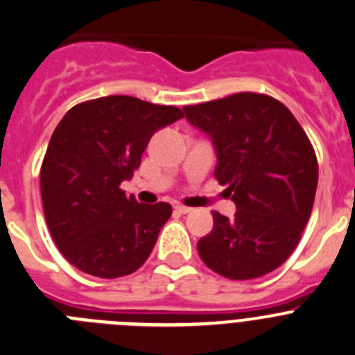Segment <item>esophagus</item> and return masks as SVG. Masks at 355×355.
Wrapping results in <instances>:
<instances>
[{
  "label": "esophagus",
  "instance_id": "obj_1",
  "mask_svg": "<svg viewBox=\"0 0 355 355\" xmlns=\"http://www.w3.org/2000/svg\"><path fill=\"white\" fill-rule=\"evenodd\" d=\"M174 209L178 213H181V215H187V213L192 211V208H188V206H183V205H175Z\"/></svg>",
  "mask_w": 355,
  "mask_h": 355
}]
</instances>
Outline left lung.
Here are the masks:
<instances>
[{"label":"left lung","mask_w":355,"mask_h":355,"mask_svg":"<svg viewBox=\"0 0 355 355\" xmlns=\"http://www.w3.org/2000/svg\"><path fill=\"white\" fill-rule=\"evenodd\" d=\"M183 110L211 137L215 178L238 209L234 218L213 211L211 233L197 243L200 259L234 281L275 270L299 243L315 202L318 162L306 131L265 94L240 92Z\"/></svg>","instance_id":"8db88e82"}]
</instances>
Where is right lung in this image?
<instances>
[{
    "label": "right lung",
    "mask_w": 355,
    "mask_h": 355,
    "mask_svg": "<svg viewBox=\"0 0 355 355\" xmlns=\"http://www.w3.org/2000/svg\"><path fill=\"white\" fill-rule=\"evenodd\" d=\"M178 119L175 106L106 96L72 106L56 126L40 193L49 233L78 270L115 279L149 258L172 206L139 205L119 187L140 167L150 137Z\"/></svg>",
    "instance_id": "add662e5"
}]
</instances>
